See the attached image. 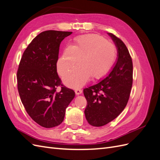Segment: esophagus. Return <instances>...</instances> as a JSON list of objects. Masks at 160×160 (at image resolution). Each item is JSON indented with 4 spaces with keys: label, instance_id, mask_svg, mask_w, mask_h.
Instances as JSON below:
<instances>
[{
    "label": "esophagus",
    "instance_id": "1",
    "mask_svg": "<svg viewBox=\"0 0 160 160\" xmlns=\"http://www.w3.org/2000/svg\"><path fill=\"white\" fill-rule=\"evenodd\" d=\"M75 94L77 95H79L82 93V90L80 89H75Z\"/></svg>",
    "mask_w": 160,
    "mask_h": 160
}]
</instances>
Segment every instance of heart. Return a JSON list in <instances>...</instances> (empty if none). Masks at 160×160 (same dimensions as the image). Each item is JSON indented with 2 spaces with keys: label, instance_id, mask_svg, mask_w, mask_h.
I'll return each mask as SVG.
<instances>
[{
  "label": "heart",
  "instance_id": "obj_1",
  "mask_svg": "<svg viewBox=\"0 0 160 160\" xmlns=\"http://www.w3.org/2000/svg\"><path fill=\"white\" fill-rule=\"evenodd\" d=\"M115 57L116 49L113 44L99 35L89 34L79 37L71 48L62 53L58 61V69L60 75H63L79 63L81 57V64L62 77L67 87L79 88L91 76L99 79L107 73Z\"/></svg>",
  "mask_w": 160,
  "mask_h": 160
}]
</instances>
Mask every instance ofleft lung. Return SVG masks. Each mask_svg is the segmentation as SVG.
Listing matches in <instances>:
<instances>
[{
  "label": "left lung",
  "instance_id": "8db88e82",
  "mask_svg": "<svg viewBox=\"0 0 160 160\" xmlns=\"http://www.w3.org/2000/svg\"><path fill=\"white\" fill-rule=\"evenodd\" d=\"M108 34L117 48V60L102 80L83 89L88 101L85 118L95 127L108 124L122 112L132 87L133 63L128 48L119 38Z\"/></svg>",
  "mask_w": 160,
  "mask_h": 160
}]
</instances>
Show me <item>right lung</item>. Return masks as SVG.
Listing matches in <instances>:
<instances>
[{"instance_id":"obj_1","label":"right lung","mask_w":160,"mask_h":160,"mask_svg":"<svg viewBox=\"0 0 160 160\" xmlns=\"http://www.w3.org/2000/svg\"><path fill=\"white\" fill-rule=\"evenodd\" d=\"M71 34L51 30L38 34L23 52L18 66L17 85L22 103L30 117L43 128L60 125L75 96L73 90L61 84L57 72L60 44ZM59 85L62 90L57 92Z\"/></svg>"}]
</instances>
